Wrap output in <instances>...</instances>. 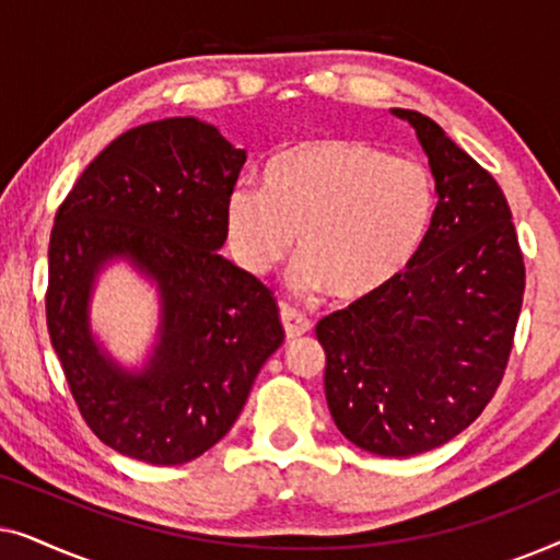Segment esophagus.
Returning <instances> with one entry per match:
<instances>
[{
	"instance_id": "34e87169",
	"label": "esophagus",
	"mask_w": 560,
	"mask_h": 560,
	"mask_svg": "<svg viewBox=\"0 0 560 560\" xmlns=\"http://www.w3.org/2000/svg\"><path fill=\"white\" fill-rule=\"evenodd\" d=\"M280 320H282V328H285V336L290 341L311 331V320L305 318L303 313L290 308V305H285V303H280Z\"/></svg>"
}]
</instances>
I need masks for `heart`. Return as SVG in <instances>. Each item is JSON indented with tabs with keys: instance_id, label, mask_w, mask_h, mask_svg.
<instances>
[{
	"instance_id": "b5f03b06",
	"label": "heart",
	"mask_w": 560,
	"mask_h": 560,
	"mask_svg": "<svg viewBox=\"0 0 560 560\" xmlns=\"http://www.w3.org/2000/svg\"><path fill=\"white\" fill-rule=\"evenodd\" d=\"M435 190L416 160L389 158L362 140H308L275 155L262 190L236 183L224 198V234L252 278L301 252L298 293L366 301L393 285L423 247Z\"/></svg>"
}]
</instances>
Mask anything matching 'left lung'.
Masks as SVG:
<instances>
[{
	"instance_id": "8db88e82",
	"label": "left lung",
	"mask_w": 560,
	"mask_h": 560,
	"mask_svg": "<svg viewBox=\"0 0 560 560\" xmlns=\"http://www.w3.org/2000/svg\"><path fill=\"white\" fill-rule=\"evenodd\" d=\"M416 129L439 206L423 247L382 293L320 318L324 389L354 446L416 456L469 428L508 366L525 265L497 180L425 114Z\"/></svg>"
}]
</instances>
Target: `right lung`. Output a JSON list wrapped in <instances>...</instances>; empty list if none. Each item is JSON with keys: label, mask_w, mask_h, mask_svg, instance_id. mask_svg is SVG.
<instances>
[{"label": "right lung", "mask_w": 560, "mask_h": 560, "mask_svg": "<svg viewBox=\"0 0 560 560\" xmlns=\"http://www.w3.org/2000/svg\"><path fill=\"white\" fill-rule=\"evenodd\" d=\"M247 152L196 117L119 135L56 213L48 331L91 431L155 466L194 462L240 418L257 372L285 339L270 290L219 255L224 198ZM127 261L156 288L159 328L140 365L97 339V278Z\"/></svg>", "instance_id": "obj_1"}]
</instances>
